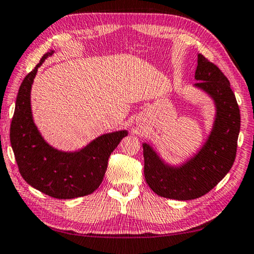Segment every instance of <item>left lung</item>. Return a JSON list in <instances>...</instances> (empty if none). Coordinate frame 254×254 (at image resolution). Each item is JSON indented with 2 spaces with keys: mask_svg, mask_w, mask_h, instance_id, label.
<instances>
[{
  "mask_svg": "<svg viewBox=\"0 0 254 254\" xmlns=\"http://www.w3.org/2000/svg\"><path fill=\"white\" fill-rule=\"evenodd\" d=\"M195 88L215 103L210 134L200 150L180 166L165 163L149 143H142L144 179L156 194L175 200L200 198L225 178L234 164L241 127L240 108L228 79L218 66L198 54Z\"/></svg>",
  "mask_w": 254,
  "mask_h": 254,
  "instance_id": "left-lung-1",
  "label": "left lung"
}]
</instances>
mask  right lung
<instances>
[{"label": "right lung", "instance_id": "add662e5", "mask_svg": "<svg viewBox=\"0 0 254 254\" xmlns=\"http://www.w3.org/2000/svg\"><path fill=\"white\" fill-rule=\"evenodd\" d=\"M54 51L40 59L19 88L10 127V141L23 180L38 191L56 199H74L90 194L103 182L108 158L127 130L98 136L78 151L58 150L38 131L31 113V84L43 62Z\"/></svg>", "mask_w": 254, "mask_h": 254}]
</instances>
